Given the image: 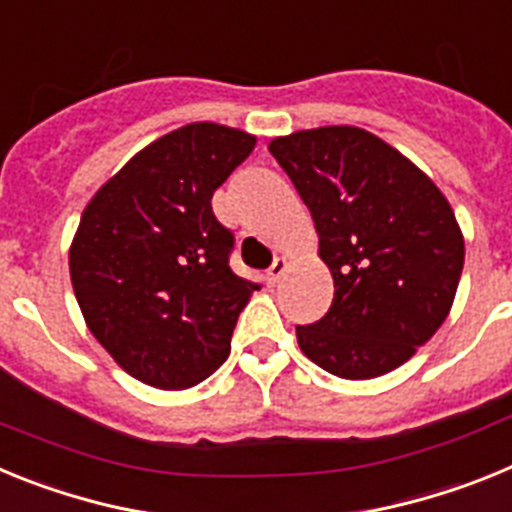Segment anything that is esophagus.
<instances>
[{
  "label": "esophagus",
  "mask_w": 512,
  "mask_h": 512,
  "mask_svg": "<svg viewBox=\"0 0 512 512\" xmlns=\"http://www.w3.org/2000/svg\"><path fill=\"white\" fill-rule=\"evenodd\" d=\"M287 259H277L274 261V264H271V269L266 271V282L271 284V287H274V284H279V279L284 277V271H287Z\"/></svg>",
  "instance_id": "esophagus-1"
}]
</instances>
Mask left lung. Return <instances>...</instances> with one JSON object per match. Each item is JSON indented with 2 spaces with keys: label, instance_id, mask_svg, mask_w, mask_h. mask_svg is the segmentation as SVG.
Returning <instances> with one entry per match:
<instances>
[{
  "label": "left lung",
  "instance_id": "obj_1",
  "mask_svg": "<svg viewBox=\"0 0 512 512\" xmlns=\"http://www.w3.org/2000/svg\"><path fill=\"white\" fill-rule=\"evenodd\" d=\"M315 220L333 302L297 325L310 361L343 379H374L410 359L454 305L464 235L441 189L382 138L351 125L274 138Z\"/></svg>",
  "mask_w": 512,
  "mask_h": 512
}]
</instances>
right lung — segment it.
I'll return each mask as SVG.
<instances>
[{"label": "right lung", "mask_w": 512, "mask_h": 512, "mask_svg": "<svg viewBox=\"0 0 512 512\" xmlns=\"http://www.w3.org/2000/svg\"><path fill=\"white\" fill-rule=\"evenodd\" d=\"M253 146L243 130L184 125L135 153L81 215L69 251L81 315L130 377L158 390L220 369L259 289L230 269L235 238L210 202Z\"/></svg>", "instance_id": "add662e5"}]
</instances>
